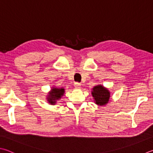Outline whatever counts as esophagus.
<instances>
[{"mask_svg": "<svg viewBox=\"0 0 153 153\" xmlns=\"http://www.w3.org/2000/svg\"><path fill=\"white\" fill-rule=\"evenodd\" d=\"M80 83L79 82H75L74 83V86L75 87H76V88H80Z\"/></svg>", "mask_w": 153, "mask_h": 153, "instance_id": "1", "label": "esophagus"}]
</instances>
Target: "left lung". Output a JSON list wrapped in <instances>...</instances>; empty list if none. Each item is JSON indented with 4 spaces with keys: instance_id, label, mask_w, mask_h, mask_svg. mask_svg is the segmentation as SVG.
<instances>
[{
    "instance_id": "left-lung-1",
    "label": "left lung",
    "mask_w": 153,
    "mask_h": 153,
    "mask_svg": "<svg viewBox=\"0 0 153 153\" xmlns=\"http://www.w3.org/2000/svg\"><path fill=\"white\" fill-rule=\"evenodd\" d=\"M91 94L95 100L96 104L100 105L106 104L110 98V92L102 85H97L93 88Z\"/></svg>"
}]
</instances>
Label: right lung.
<instances>
[{"instance_id":"right-lung-1","label":"right lung","mask_w":153,"mask_h":153,"mask_svg":"<svg viewBox=\"0 0 153 153\" xmlns=\"http://www.w3.org/2000/svg\"><path fill=\"white\" fill-rule=\"evenodd\" d=\"M64 89L63 88H53L51 90L49 97L48 98V100L50 104H55V102L61 98L63 94H64Z\"/></svg>"}]
</instances>
